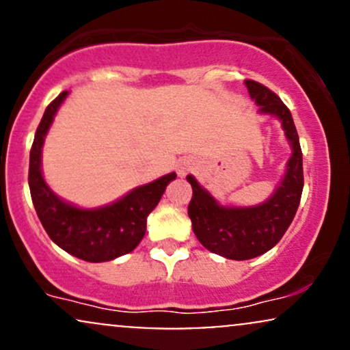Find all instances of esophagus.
<instances>
[{
  "mask_svg": "<svg viewBox=\"0 0 350 350\" xmlns=\"http://www.w3.org/2000/svg\"><path fill=\"white\" fill-rule=\"evenodd\" d=\"M186 171H187V167H184V166H180V167H179V174H180V176L186 174Z\"/></svg>",
  "mask_w": 350,
  "mask_h": 350,
  "instance_id": "obj_1",
  "label": "esophagus"
}]
</instances>
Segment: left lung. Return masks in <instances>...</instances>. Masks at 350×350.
I'll use <instances>...</instances> for the list:
<instances>
[{
  "mask_svg": "<svg viewBox=\"0 0 350 350\" xmlns=\"http://www.w3.org/2000/svg\"><path fill=\"white\" fill-rule=\"evenodd\" d=\"M245 83L262 113L278 116L293 146V154L275 194L255 207L219 206L198 180L187 176L192 186V199L187 207L192 230L207 250L230 260L255 258L275 247L295 219L304 186L303 152L290 108L263 83L250 79Z\"/></svg>",
  "mask_w": 350,
  "mask_h": 350,
  "instance_id": "left-lung-1",
  "label": "left lung"
}]
</instances>
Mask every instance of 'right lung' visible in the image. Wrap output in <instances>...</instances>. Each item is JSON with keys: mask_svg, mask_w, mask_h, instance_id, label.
I'll return each mask as SVG.
<instances>
[{"mask_svg": "<svg viewBox=\"0 0 350 350\" xmlns=\"http://www.w3.org/2000/svg\"><path fill=\"white\" fill-rule=\"evenodd\" d=\"M67 97L62 92L47 105L36 130L29 154L31 199L44 230L55 245L85 262L98 263L113 260L135 250L146 232V219L158 206L164 189L174 172L136 187L116 202L100 208H79L60 200L44 183L41 172V148L55 111Z\"/></svg>", "mask_w": 350, "mask_h": 350, "instance_id": "1", "label": "right lung"}]
</instances>
